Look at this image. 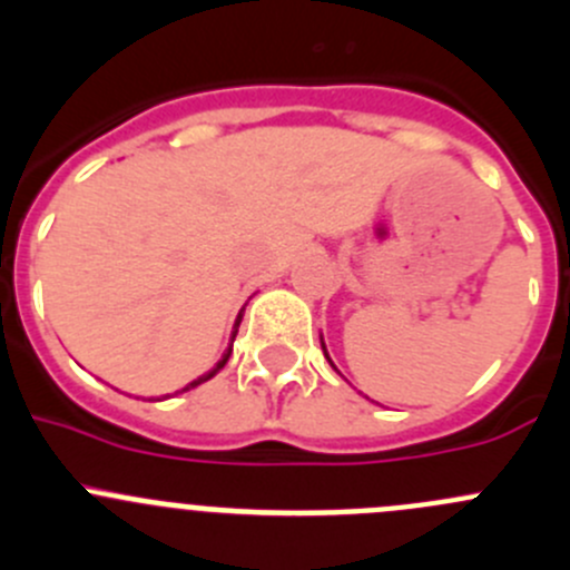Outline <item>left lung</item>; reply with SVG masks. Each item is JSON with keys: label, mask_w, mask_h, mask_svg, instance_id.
I'll return each instance as SVG.
<instances>
[{"label": "left lung", "mask_w": 570, "mask_h": 570, "mask_svg": "<svg viewBox=\"0 0 570 570\" xmlns=\"http://www.w3.org/2000/svg\"><path fill=\"white\" fill-rule=\"evenodd\" d=\"M320 345H323V353H325V358H328V364H331V367H334V362H331L328 351H325V342H323V334H320ZM334 370H336V367H334Z\"/></svg>", "instance_id": "left-lung-1"}]
</instances>
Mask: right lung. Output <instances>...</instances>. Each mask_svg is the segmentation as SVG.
<instances>
[{"label": "right lung", "mask_w": 570, "mask_h": 570, "mask_svg": "<svg viewBox=\"0 0 570 570\" xmlns=\"http://www.w3.org/2000/svg\"><path fill=\"white\" fill-rule=\"evenodd\" d=\"M239 323H242V314L239 317H236V323H234V331H230V342H228V347H225V353L223 356H219V362L214 364L212 370H208V373H203V375H197L195 381H189V384L184 386V390H178V392H189V390H195V386H200L203 381H208V379H214V375L219 373V370L225 367V362H228L230 358V351H234V340H236V331H239ZM178 392H175V395H178ZM164 397H173V395H161V397H150V401H164Z\"/></svg>", "instance_id": "obj_1"}]
</instances>
